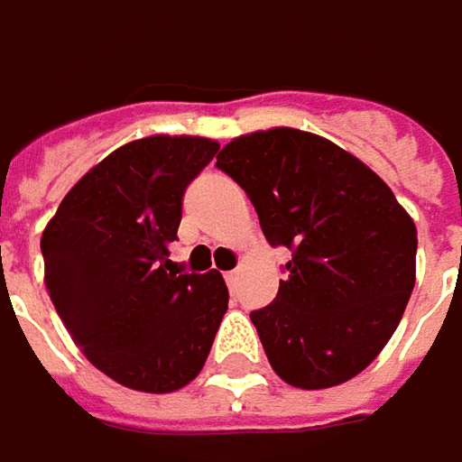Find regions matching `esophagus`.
<instances>
[{
	"mask_svg": "<svg viewBox=\"0 0 462 462\" xmlns=\"http://www.w3.org/2000/svg\"><path fill=\"white\" fill-rule=\"evenodd\" d=\"M223 278H226L228 289H234V286H236V281H239V270H228V273H226Z\"/></svg>",
	"mask_w": 462,
	"mask_h": 462,
	"instance_id": "1",
	"label": "esophagus"
}]
</instances>
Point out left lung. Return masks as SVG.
Listing matches in <instances>:
<instances>
[{"label":"left lung","mask_w":462,"mask_h":462,"mask_svg":"<svg viewBox=\"0 0 462 462\" xmlns=\"http://www.w3.org/2000/svg\"><path fill=\"white\" fill-rule=\"evenodd\" d=\"M270 246H286L273 304L249 317L281 380L322 390L356 377L393 337L416 281V226L358 158L301 129L236 137L218 152Z\"/></svg>","instance_id":"obj_1"}]
</instances>
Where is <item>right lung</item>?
I'll return each instance as SVG.
<instances>
[{
    "label": "right lung",
    "mask_w": 462,
    "mask_h": 462,
    "mask_svg": "<svg viewBox=\"0 0 462 462\" xmlns=\"http://www.w3.org/2000/svg\"><path fill=\"white\" fill-rule=\"evenodd\" d=\"M216 152L205 137L127 143L69 189L41 236L64 328L93 366L132 390L173 393L195 380L228 310L220 273L169 260L184 192Z\"/></svg>",
    "instance_id": "obj_1"
}]
</instances>
